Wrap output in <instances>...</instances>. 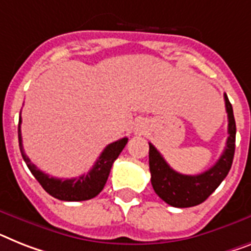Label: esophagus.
Instances as JSON below:
<instances>
[{
  "instance_id": "obj_1",
  "label": "esophagus",
  "mask_w": 251,
  "mask_h": 251,
  "mask_svg": "<svg viewBox=\"0 0 251 251\" xmlns=\"http://www.w3.org/2000/svg\"><path fill=\"white\" fill-rule=\"evenodd\" d=\"M142 132H144V128H142V127H137V128H136V133H142Z\"/></svg>"
}]
</instances>
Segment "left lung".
<instances>
[{"instance_id": "1", "label": "left lung", "mask_w": 251, "mask_h": 251, "mask_svg": "<svg viewBox=\"0 0 251 251\" xmlns=\"http://www.w3.org/2000/svg\"><path fill=\"white\" fill-rule=\"evenodd\" d=\"M226 111L228 115V138L218 161L208 171L198 176L181 175L173 171L154 145L149 144V165L151 185L156 195L176 208H190L204 202L227 177L235 155L236 123L232 105L225 95Z\"/></svg>"}]
</instances>
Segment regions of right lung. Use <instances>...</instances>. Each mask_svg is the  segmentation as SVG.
<instances>
[{"instance_id": "1", "label": "right lung", "mask_w": 251, "mask_h": 251, "mask_svg": "<svg viewBox=\"0 0 251 251\" xmlns=\"http://www.w3.org/2000/svg\"><path fill=\"white\" fill-rule=\"evenodd\" d=\"M20 124H22V117L19 118L18 128L19 148H20L22 156L28 165L29 171L32 172V175L36 177L39 185L45 188L47 194H50L55 199L63 200V201H84V200H90L99 195L106 183L113 163L117 160V158L128 142V138L124 137L107 145L99 156L92 169L87 175L80 176L78 178H72V179H61V178L50 177L49 175L39 171L26 156L25 151L23 149Z\"/></svg>"}]
</instances>
